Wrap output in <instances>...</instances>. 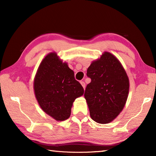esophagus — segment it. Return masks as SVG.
Wrapping results in <instances>:
<instances>
[{
  "mask_svg": "<svg viewBox=\"0 0 156 156\" xmlns=\"http://www.w3.org/2000/svg\"><path fill=\"white\" fill-rule=\"evenodd\" d=\"M80 84H82V86H83V87L84 89L85 88V83H84V81H80Z\"/></svg>",
  "mask_w": 156,
  "mask_h": 156,
  "instance_id": "obj_1",
  "label": "esophagus"
}]
</instances>
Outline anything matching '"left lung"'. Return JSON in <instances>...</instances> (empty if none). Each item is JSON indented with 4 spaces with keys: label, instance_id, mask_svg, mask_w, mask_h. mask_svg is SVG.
Wrapping results in <instances>:
<instances>
[{
    "label": "left lung",
    "instance_id": "obj_1",
    "mask_svg": "<svg viewBox=\"0 0 156 156\" xmlns=\"http://www.w3.org/2000/svg\"><path fill=\"white\" fill-rule=\"evenodd\" d=\"M87 76L91 83L84 96L91 119L100 124L112 122L122 112L128 97L129 82L125 70L113 55L105 52L89 66Z\"/></svg>",
    "mask_w": 156,
    "mask_h": 156
}]
</instances>
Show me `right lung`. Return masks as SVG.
I'll list each match as a JSON object with an SVG mask.
<instances>
[{"label":"right lung","mask_w":156,"mask_h":156,"mask_svg":"<svg viewBox=\"0 0 156 156\" xmlns=\"http://www.w3.org/2000/svg\"><path fill=\"white\" fill-rule=\"evenodd\" d=\"M34 88L41 109L58 121L69 118L73 101L84 94L83 87L75 79L74 72L56 53H50L41 62L34 78Z\"/></svg>","instance_id":"obj_1"}]
</instances>
